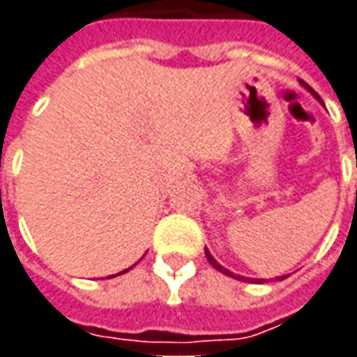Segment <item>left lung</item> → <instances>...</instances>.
Segmentation results:
<instances>
[{"mask_svg": "<svg viewBox=\"0 0 357 357\" xmlns=\"http://www.w3.org/2000/svg\"><path fill=\"white\" fill-rule=\"evenodd\" d=\"M301 84H303V86H305V89H307V91L311 92V94H313L315 98H317V100H321V98H319L317 92L313 91V89H311V86H309L307 83H303V81H301ZM356 166H357V164H356ZM204 255H206V259H208V263H211V265H213L214 268H216V271H220L222 274H226V276H231V278H238V280H243V282H245V280H249V278H245V276H234V274H231L230 271H228V268H224V266H222L220 263H216V259H214V257L211 255V253H208V249H204ZM284 278H286V276H278V280H284ZM259 282H261V280H259Z\"/></svg>", "mask_w": 357, "mask_h": 357, "instance_id": "obj_1", "label": "left lung"}]
</instances>
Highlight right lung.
<instances>
[{
    "instance_id": "obj_1",
    "label": "right lung",
    "mask_w": 357,
    "mask_h": 357,
    "mask_svg": "<svg viewBox=\"0 0 357 357\" xmlns=\"http://www.w3.org/2000/svg\"><path fill=\"white\" fill-rule=\"evenodd\" d=\"M127 271H129V268H127ZM127 271H123V273H127Z\"/></svg>"
}]
</instances>
